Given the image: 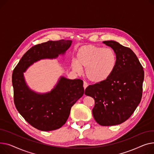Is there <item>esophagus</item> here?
Listing matches in <instances>:
<instances>
[{"label":"esophagus","mask_w":154,"mask_h":154,"mask_svg":"<svg viewBox=\"0 0 154 154\" xmlns=\"http://www.w3.org/2000/svg\"><path fill=\"white\" fill-rule=\"evenodd\" d=\"M88 83L86 82V81H84V83H83V87H84V89H85L88 87Z\"/></svg>","instance_id":"1"}]
</instances>
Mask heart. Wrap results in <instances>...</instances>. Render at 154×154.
<instances>
[{"label":"heart","instance_id":"1","mask_svg":"<svg viewBox=\"0 0 154 154\" xmlns=\"http://www.w3.org/2000/svg\"><path fill=\"white\" fill-rule=\"evenodd\" d=\"M117 57L111 48L93 45L81 47L76 53V60L71 61V67L76 73L86 68L87 78L93 83L103 82L109 78L116 69Z\"/></svg>","mask_w":154,"mask_h":154}]
</instances>
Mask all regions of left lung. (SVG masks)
Segmentation results:
<instances>
[{"label": "left lung", "instance_id": "left-lung-1", "mask_svg": "<svg viewBox=\"0 0 154 154\" xmlns=\"http://www.w3.org/2000/svg\"><path fill=\"white\" fill-rule=\"evenodd\" d=\"M103 43L116 53V69L103 82L88 86L85 94L95 101L92 111L95 121L101 125L110 126L128 120L140 103L144 71L131 49L114 40Z\"/></svg>", "mask_w": 154, "mask_h": 154}]
</instances>
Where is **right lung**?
Here are the masks:
<instances>
[{"mask_svg": "<svg viewBox=\"0 0 154 154\" xmlns=\"http://www.w3.org/2000/svg\"><path fill=\"white\" fill-rule=\"evenodd\" d=\"M71 43V40H61L35 45L24 54L13 71L15 107L25 121L38 130H56L65 124L71 107L84 94L83 81L61 76L50 91L38 93L27 85L23 73L38 61L65 55Z\"/></svg>", "mask_w": 154, "mask_h": 154, "instance_id": "1", "label": "right lung"}]
</instances>
